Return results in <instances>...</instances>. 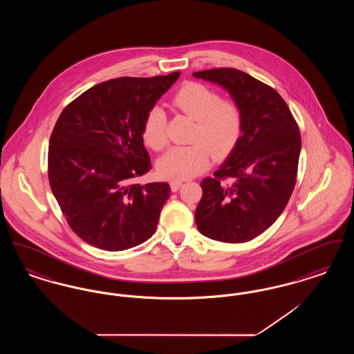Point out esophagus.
<instances>
[{
    "label": "esophagus",
    "instance_id": "34e87169",
    "mask_svg": "<svg viewBox=\"0 0 354 354\" xmlns=\"http://www.w3.org/2000/svg\"><path fill=\"white\" fill-rule=\"evenodd\" d=\"M183 180H172L171 183H169V185H171V189L174 191V192H176L182 185H183Z\"/></svg>",
    "mask_w": 354,
    "mask_h": 354
}]
</instances>
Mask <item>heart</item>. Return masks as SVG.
<instances>
[{"instance_id": "heart-1", "label": "heart", "mask_w": 354, "mask_h": 354, "mask_svg": "<svg viewBox=\"0 0 354 354\" xmlns=\"http://www.w3.org/2000/svg\"><path fill=\"white\" fill-rule=\"evenodd\" d=\"M171 104L196 120L191 135L194 145L174 147L158 162L160 176L185 180L208 169L212 152L224 156L235 147L243 129V114L235 102L224 101L219 94L198 82H187L171 97ZM167 117L160 107L149 110L143 123V139L152 150L167 146Z\"/></svg>"}]
</instances>
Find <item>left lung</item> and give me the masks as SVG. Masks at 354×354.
Returning a JSON list of instances; mask_svg holds the SVG:
<instances>
[{"instance_id":"obj_1","label":"left lung","mask_w":354,"mask_h":354,"mask_svg":"<svg viewBox=\"0 0 354 354\" xmlns=\"http://www.w3.org/2000/svg\"><path fill=\"white\" fill-rule=\"evenodd\" d=\"M194 77L225 88L243 114L234 150L201 183L196 227L216 241L245 243L270 228L293 192L301 150L299 126L280 94L244 71L211 68Z\"/></svg>"}]
</instances>
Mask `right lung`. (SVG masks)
<instances>
[{
	"label": "right lung",
	"instance_id": "1",
	"mask_svg": "<svg viewBox=\"0 0 354 354\" xmlns=\"http://www.w3.org/2000/svg\"><path fill=\"white\" fill-rule=\"evenodd\" d=\"M179 75L104 81L61 113L49 142V183L70 228L86 243L124 251L155 232L171 188L133 180L151 169L145 118Z\"/></svg>",
	"mask_w": 354,
	"mask_h": 354
}]
</instances>
